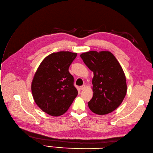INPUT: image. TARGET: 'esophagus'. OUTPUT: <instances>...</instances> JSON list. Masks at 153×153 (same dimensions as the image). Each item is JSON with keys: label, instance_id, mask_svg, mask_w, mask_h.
Returning <instances> with one entry per match:
<instances>
[{"label": "esophagus", "instance_id": "esophagus-1", "mask_svg": "<svg viewBox=\"0 0 153 153\" xmlns=\"http://www.w3.org/2000/svg\"><path fill=\"white\" fill-rule=\"evenodd\" d=\"M79 88H80L81 90H83V89H84V88H85V85H83L82 86H81Z\"/></svg>", "mask_w": 153, "mask_h": 153}]
</instances>
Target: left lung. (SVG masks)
<instances>
[{
    "label": "left lung",
    "mask_w": 153,
    "mask_h": 153,
    "mask_svg": "<svg viewBox=\"0 0 153 153\" xmlns=\"http://www.w3.org/2000/svg\"><path fill=\"white\" fill-rule=\"evenodd\" d=\"M80 56L94 74V93L88 108L98 115L113 111L123 101L127 91L125 75L118 60L109 51H91Z\"/></svg>",
    "instance_id": "1"
}]
</instances>
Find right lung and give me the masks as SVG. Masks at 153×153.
I'll return each mask as SVG.
<instances>
[{"mask_svg": "<svg viewBox=\"0 0 153 153\" xmlns=\"http://www.w3.org/2000/svg\"><path fill=\"white\" fill-rule=\"evenodd\" d=\"M77 53L69 51L53 53L43 60L35 73L31 85L37 105L51 116H60L67 111L77 95L74 79L69 67Z\"/></svg>", "mask_w": 153, "mask_h": 153, "instance_id": "1", "label": "right lung"}]
</instances>
